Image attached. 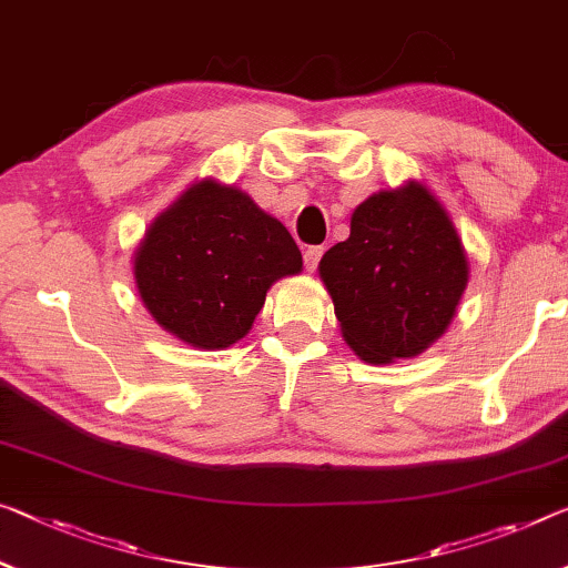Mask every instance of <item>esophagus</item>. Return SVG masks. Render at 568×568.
I'll list each match as a JSON object with an SVG mask.
<instances>
[{
	"instance_id": "1",
	"label": "esophagus",
	"mask_w": 568,
	"mask_h": 568,
	"mask_svg": "<svg viewBox=\"0 0 568 568\" xmlns=\"http://www.w3.org/2000/svg\"><path fill=\"white\" fill-rule=\"evenodd\" d=\"M322 254H325V248L322 246H310L304 251V266H307V272H314V268H317Z\"/></svg>"
}]
</instances>
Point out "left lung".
Returning a JSON list of instances; mask_svg holds the SVG:
<instances>
[{
    "mask_svg": "<svg viewBox=\"0 0 568 568\" xmlns=\"http://www.w3.org/2000/svg\"><path fill=\"white\" fill-rule=\"evenodd\" d=\"M320 278L353 353L365 363H394L444 335L469 264L439 200L406 182L355 207L351 239L322 256Z\"/></svg>",
    "mask_w": 568,
    "mask_h": 568,
    "instance_id": "1",
    "label": "left lung"
}]
</instances>
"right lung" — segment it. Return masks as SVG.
Segmentation results:
<instances>
[{"instance_id":"obj_1","label":"right lung","mask_w":568,"mask_h":568,"mask_svg":"<svg viewBox=\"0 0 568 568\" xmlns=\"http://www.w3.org/2000/svg\"><path fill=\"white\" fill-rule=\"evenodd\" d=\"M302 272L282 223L241 190L215 180L187 187L154 217L134 254L144 307L200 351H223L248 333L276 278Z\"/></svg>"}]
</instances>
